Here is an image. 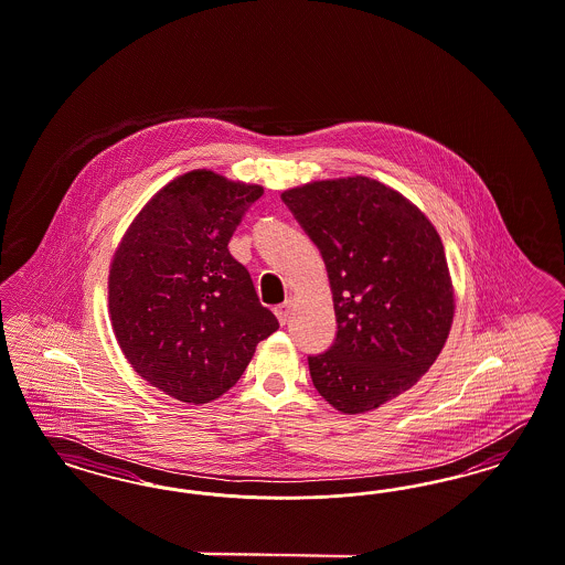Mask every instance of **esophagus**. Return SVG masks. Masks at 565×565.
Returning <instances> with one entry per match:
<instances>
[{"label": "esophagus", "mask_w": 565, "mask_h": 565, "mask_svg": "<svg viewBox=\"0 0 565 565\" xmlns=\"http://www.w3.org/2000/svg\"><path fill=\"white\" fill-rule=\"evenodd\" d=\"M292 308V299H285L280 306H276L274 308V313H276V318H278V322L280 324H285L287 320H289V316H291Z\"/></svg>", "instance_id": "esophagus-1"}]
</instances>
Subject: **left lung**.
<instances>
[{
    "instance_id": "8db88e82",
    "label": "left lung",
    "mask_w": 565,
    "mask_h": 565,
    "mask_svg": "<svg viewBox=\"0 0 565 565\" xmlns=\"http://www.w3.org/2000/svg\"><path fill=\"white\" fill-rule=\"evenodd\" d=\"M280 196L322 255L333 292L337 337L308 358L313 387L339 413L375 411L431 369L450 333L455 289L438 231L366 175Z\"/></svg>"
}]
</instances>
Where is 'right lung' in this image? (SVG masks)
I'll use <instances>...</instances> for the list:
<instances>
[{
    "mask_svg": "<svg viewBox=\"0 0 565 565\" xmlns=\"http://www.w3.org/2000/svg\"><path fill=\"white\" fill-rule=\"evenodd\" d=\"M264 194L211 169L159 190L129 224L108 270L113 333L131 369L186 404L224 396L278 320L231 252Z\"/></svg>",
    "mask_w": 565,
    "mask_h": 565,
    "instance_id": "right-lung-1",
    "label": "right lung"
}]
</instances>
